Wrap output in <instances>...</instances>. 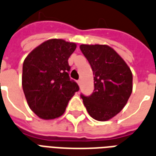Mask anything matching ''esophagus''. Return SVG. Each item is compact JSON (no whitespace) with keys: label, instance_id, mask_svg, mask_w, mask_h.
I'll return each instance as SVG.
<instances>
[{"label":"esophagus","instance_id":"obj_1","mask_svg":"<svg viewBox=\"0 0 156 156\" xmlns=\"http://www.w3.org/2000/svg\"><path fill=\"white\" fill-rule=\"evenodd\" d=\"M77 83H78V85L80 86V85H81V80H78V81H77Z\"/></svg>","mask_w":156,"mask_h":156}]
</instances>
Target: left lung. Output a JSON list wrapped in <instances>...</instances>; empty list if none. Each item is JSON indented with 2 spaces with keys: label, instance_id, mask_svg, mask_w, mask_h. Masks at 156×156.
<instances>
[{
  "label": "left lung",
  "instance_id": "obj_1",
  "mask_svg": "<svg viewBox=\"0 0 156 156\" xmlns=\"http://www.w3.org/2000/svg\"><path fill=\"white\" fill-rule=\"evenodd\" d=\"M93 71L94 91L81 95L91 117L107 121L120 112L133 91V73L123 58L107 45L80 46Z\"/></svg>",
  "mask_w": 156,
  "mask_h": 156
}]
</instances>
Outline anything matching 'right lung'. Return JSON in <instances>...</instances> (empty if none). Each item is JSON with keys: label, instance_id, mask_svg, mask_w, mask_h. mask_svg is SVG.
Instances as JSON below:
<instances>
[{"label": "right lung", "instance_id": "right-lung-1", "mask_svg": "<svg viewBox=\"0 0 156 156\" xmlns=\"http://www.w3.org/2000/svg\"><path fill=\"white\" fill-rule=\"evenodd\" d=\"M77 45L50 39L37 46L23 64L22 87L28 106L42 119H54L65 113L79 87L69 76L68 59Z\"/></svg>", "mask_w": 156, "mask_h": 156}]
</instances>
